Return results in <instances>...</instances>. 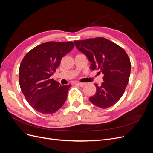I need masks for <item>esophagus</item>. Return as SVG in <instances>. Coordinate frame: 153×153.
Returning <instances> with one entry per match:
<instances>
[{"label":"esophagus","instance_id":"esophagus-1","mask_svg":"<svg viewBox=\"0 0 153 153\" xmlns=\"http://www.w3.org/2000/svg\"><path fill=\"white\" fill-rule=\"evenodd\" d=\"M77 84H78V85H80V87H84V86L85 85V83H82V82H78Z\"/></svg>","mask_w":153,"mask_h":153}]
</instances>
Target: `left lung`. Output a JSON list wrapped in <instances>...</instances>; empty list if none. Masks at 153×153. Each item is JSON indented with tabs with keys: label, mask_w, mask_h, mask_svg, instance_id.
<instances>
[{
	"label": "left lung",
	"mask_w": 153,
	"mask_h": 153,
	"mask_svg": "<svg viewBox=\"0 0 153 153\" xmlns=\"http://www.w3.org/2000/svg\"><path fill=\"white\" fill-rule=\"evenodd\" d=\"M74 43L91 62V69L104 74V82L100 86L94 84L96 92L90 101L101 108L110 107L121 98L128 84L131 62L128 54L120 46L100 37Z\"/></svg>",
	"instance_id": "left-lung-1"
}]
</instances>
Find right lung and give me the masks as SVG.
Returning a JSON list of instances; mask_svg holds the SVG:
<instances>
[{
  "instance_id": "1",
  "label": "right lung",
  "mask_w": 153,
  "mask_h": 153,
  "mask_svg": "<svg viewBox=\"0 0 153 153\" xmlns=\"http://www.w3.org/2000/svg\"><path fill=\"white\" fill-rule=\"evenodd\" d=\"M75 47L72 41H50L27 53L19 68V84L30 105L43 114H52L62 107L71 85H61L50 76L62 58Z\"/></svg>"
}]
</instances>
